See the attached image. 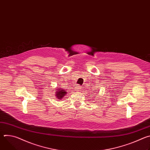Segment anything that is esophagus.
I'll list each match as a JSON object with an SVG mask.
<instances>
[{
  "instance_id": "1",
  "label": "esophagus",
  "mask_w": 150,
  "mask_h": 150,
  "mask_svg": "<svg viewBox=\"0 0 150 150\" xmlns=\"http://www.w3.org/2000/svg\"><path fill=\"white\" fill-rule=\"evenodd\" d=\"M76 88L77 90H79L81 89V87H80V86H79V87H77Z\"/></svg>"
}]
</instances>
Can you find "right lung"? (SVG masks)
<instances>
[{"mask_svg":"<svg viewBox=\"0 0 150 150\" xmlns=\"http://www.w3.org/2000/svg\"><path fill=\"white\" fill-rule=\"evenodd\" d=\"M57 90L55 91L56 93V97L58 100H61L64 96L67 94V92L66 90L63 89L62 88H59L58 87Z\"/></svg>","mask_w":150,"mask_h":150,"instance_id":"obj_1","label":"right lung"}]
</instances>
